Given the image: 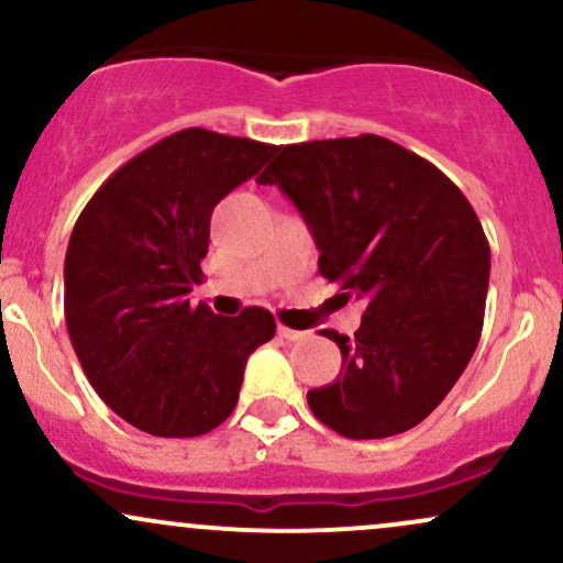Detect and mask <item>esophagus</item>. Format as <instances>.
<instances>
[{"mask_svg": "<svg viewBox=\"0 0 563 563\" xmlns=\"http://www.w3.org/2000/svg\"><path fill=\"white\" fill-rule=\"evenodd\" d=\"M277 335H280V339H286V341H299V339H303V331H294V328H286V325H277Z\"/></svg>", "mask_w": 563, "mask_h": 563, "instance_id": "obj_1", "label": "esophagus"}]
</instances>
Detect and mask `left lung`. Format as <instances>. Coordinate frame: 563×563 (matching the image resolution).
Listing matches in <instances>:
<instances>
[{"instance_id": "left-lung-1", "label": "left lung", "mask_w": 563, "mask_h": 563, "mask_svg": "<svg viewBox=\"0 0 563 563\" xmlns=\"http://www.w3.org/2000/svg\"><path fill=\"white\" fill-rule=\"evenodd\" d=\"M294 200L320 275L365 299L333 384L309 410L349 439L402 434L429 416L479 344L489 243L474 206L434 164L378 134L280 147L256 177Z\"/></svg>"}]
</instances>
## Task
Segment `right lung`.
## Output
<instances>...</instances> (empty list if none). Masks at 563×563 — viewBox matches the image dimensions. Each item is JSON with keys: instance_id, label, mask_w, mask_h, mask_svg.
<instances>
[{"instance_id": "right-lung-1", "label": "right lung", "mask_w": 563, "mask_h": 563, "mask_svg": "<svg viewBox=\"0 0 563 563\" xmlns=\"http://www.w3.org/2000/svg\"><path fill=\"white\" fill-rule=\"evenodd\" d=\"M277 145L183 129L115 169L76 219L66 251V325L89 384L153 437H200L238 405L245 360L275 318H222L187 294L209 254L214 206Z\"/></svg>"}]
</instances>
